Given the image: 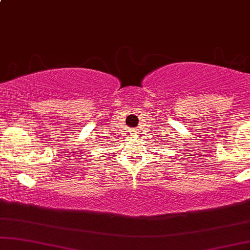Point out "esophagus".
Instances as JSON below:
<instances>
[{
  "mask_svg": "<svg viewBox=\"0 0 250 250\" xmlns=\"http://www.w3.org/2000/svg\"><path fill=\"white\" fill-rule=\"evenodd\" d=\"M135 131H137V130H135Z\"/></svg>",
  "mask_w": 250,
  "mask_h": 250,
  "instance_id": "34e87169",
  "label": "esophagus"
}]
</instances>
